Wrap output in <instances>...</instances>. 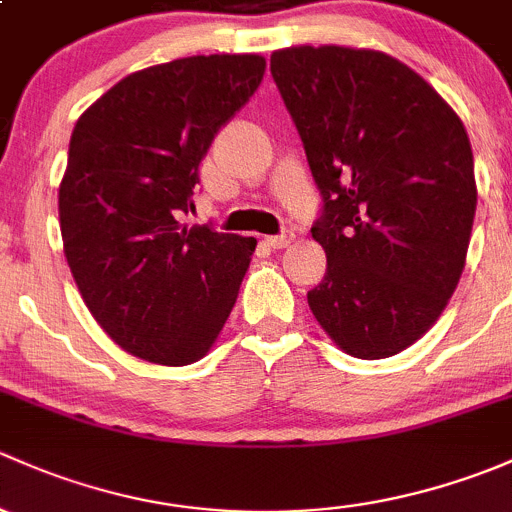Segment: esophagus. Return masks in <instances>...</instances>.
<instances>
[{
    "label": "esophagus",
    "mask_w": 512,
    "mask_h": 512,
    "mask_svg": "<svg viewBox=\"0 0 512 512\" xmlns=\"http://www.w3.org/2000/svg\"><path fill=\"white\" fill-rule=\"evenodd\" d=\"M293 231H283V234L278 236H266V244L271 246V249H286V246L293 244Z\"/></svg>",
    "instance_id": "34e87169"
}]
</instances>
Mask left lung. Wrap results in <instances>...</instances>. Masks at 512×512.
Segmentation results:
<instances>
[{
	"mask_svg": "<svg viewBox=\"0 0 512 512\" xmlns=\"http://www.w3.org/2000/svg\"><path fill=\"white\" fill-rule=\"evenodd\" d=\"M271 76L323 197L310 231L328 271L310 310L347 355H397L463 273L478 199L466 128L382 51L291 46L271 54Z\"/></svg>",
	"mask_w": 512,
	"mask_h": 512,
	"instance_id": "1",
	"label": "left lung"
}]
</instances>
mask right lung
<instances>
[{
  "label": "right lung",
  "instance_id": "add662e5",
  "mask_svg": "<svg viewBox=\"0 0 512 512\" xmlns=\"http://www.w3.org/2000/svg\"><path fill=\"white\" fill-rule=\"evenodd\" d=\"M258 54L189 56L130 73L78 118L59 187L63 254L83 303L125 352L182 367L214 345L256 239L194 209L199 162L261 83Z\"/></svg>",
  "mask_w": 512,
  "mask_h": 512
}]
</instances>
